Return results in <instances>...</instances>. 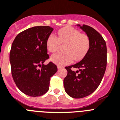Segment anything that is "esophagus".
<instances>
[{"label":"esophagus","mask_w":120,"mask_h":120,"mask_svg":"<svg viewBox=\"0 0 120 120\" xmlns=\"http://www.w3.org/2000/svg\"><path fill=\"white\" fill-rule=\"evenodd\" d=\"M64 67L62 66H60V65H58L57 66V68L58 69H62V68H63Z\"/></svg>","instance_id":"esophagus-1"}]
</instances>
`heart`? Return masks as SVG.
Listing matches in <instances>:
<instances>
[{
  "mask_svg": "<svg viewBox=\"0 0 120 120\" xmlns=\"http://www.w3.org/2000/svg\"><path fill=\"white\" fill-rule=\"evenodd\" d=\"M58 36L49 34L46 46L49 52H54L59 49L61 44H64L63 51L56 52L51 56L52 62L59 65H64L73 60L79 61L86 56L90 47V41L87 34L72 27H65L57 32Z\"/></svg>",
  "mask_w": 120,
  "mask_h": 120,
  "instance_id": "1",
  "label": "heart"
}]
</instances>
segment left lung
<instances>
[{"instance_id": "1", "label": "left lung", "mask_w": 120, "mask_h": 120, "mask_svg": "<svg viewBox=\"0 0 120 120\" xmlns=\"http://www.w3.org/2000/svg\"><path fill=\"white\" fill-rule=\"evenodd\" d=\"M78 26H80L79 24ZM80 28L89 37L90 47L81 61L66 67L68 75L63 80L66 92L75 99L85 98L97 89L107 64L106 44L101 34L89 26L84 24ZM74 68L79 70L74 71Z\"/></svg>"}]
</instances>
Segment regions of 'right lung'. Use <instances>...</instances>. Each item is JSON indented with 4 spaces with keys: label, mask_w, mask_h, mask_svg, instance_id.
<instances>
[{
    "label": "right lung",
    "mask_w": 120,
    "mask_h": 120,
    "mask_svg": "<svg viewBox=\"0 0 120 120\" xmlns=\"http://www.w3.org/2000/svg\"><path fill=\"white\" fill-rule=\"evenodd\" d=\"M53 30L49 26L29 28L19 33L12 44L9 60L13 79L20 91L30 96L46 93L51 78L57 71L51 61L44 64L49 58L46 42Z\"/></svg>",
    "instance_id": "add662e5"
}]
</instances>
